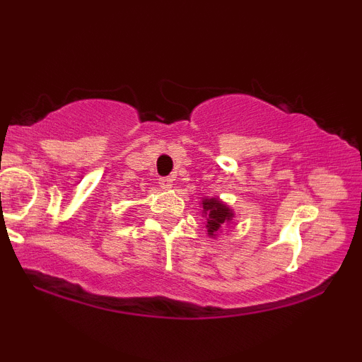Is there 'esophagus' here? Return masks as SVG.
Listing matches in <instances>:
<instances>
[{
	"label": "esophagus",
	"instance_id": "34e87169",
	"mask_svg": "<svg viewBox=\"0 0 362 362\" xmlns=\"http://www.w3.org/2000/svg\"><path fill=\"white\" fill-rule=\"evenodd\" d=\"M160 187H161V189H165V190L172 189V187H173V177H163V178H161Z\"/></svg>",
	"mask_w": 362,
	"mask_h": 362
}]
</instances>
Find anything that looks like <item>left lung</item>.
Returning <instances> with one entry per match:
<instances>
[{
    "mask_svg": "<svg viewBox=\"0 0 362 362\" xmlns=\"http://www.w3.org/2000/svg\"><path fill=\"white\" fill-rule=\"evenodd\" d=\"M202 207H204L207 218V233L211 236L218 233L219 228L233 218V213L221 201H218V199H204L202 201Z\"/></svg>",
    "mask_w": 362,
    "mask_h": 362,
    "instance_id": "left-lung-1",
    "label": "left lung"
}]
</instances>
